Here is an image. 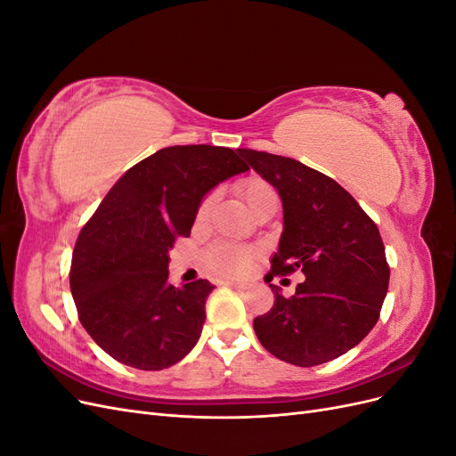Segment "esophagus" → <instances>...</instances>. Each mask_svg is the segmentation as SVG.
<instances>
[{
	"label": "esophagus",
	"instance_id": "34e87169",
	"mask_svg": "<svg viewBox=\"0 0 456 456\" xmlns=\"http://www.w3.org/2000/svg\"><path fill=\"white\" fill-rule=\"evenodd\" d=\"M224 285H226V287H232V289H238V291H243V289L249 287L245 281H232V280H226Z\"/></svg>",
	"mask_w": 456,
	"mask_h": 456
}]
</instances>
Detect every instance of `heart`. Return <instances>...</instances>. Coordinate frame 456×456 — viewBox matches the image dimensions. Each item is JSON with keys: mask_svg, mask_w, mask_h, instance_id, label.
<instances>
[{"mask_svg": "<svg viewBox=\"0 0 456 456\" xmlns=\"http://www.w3.org/2000/svg\"><path fill=\"white\" fill-rule=\"evenodd\" d=\"M238 191L249 209H253L260 201L275 198L272 188L265 181H260V178H247V181L238 184ZM211 205L213 196H207L200 205L198 218H205L209 215ZM207 260H209V266L218 273H243L251 265L253 251L233 243H215L209 253H207Z\"/></svg>", "mask_w": 456, "mask_h": 456, "instance_id": "heart-1", "label": "heart"}]
</instances>
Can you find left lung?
Wrapping results in <instances>:
<instances>
[{
    "mask_svg": "<svg viewBox=\"0 0 456 456\" xmlns=\"http://www.w3.org/2000/svg\"><path fill=\"white\" fill-rule=\"evenodd\" d=\"M283 203V232L272 273L300 270L293 297H275L255 317V333L272 355L298 367L327 363L360 344L377 325L390 268L377 224L333 178L293 158L238 150Z\"/></svg>",
    "mask_w": 456,
    "mask_h": 456,
    "instance_id": "8db88e82",
    "label": "left lung"
}]
</instances>
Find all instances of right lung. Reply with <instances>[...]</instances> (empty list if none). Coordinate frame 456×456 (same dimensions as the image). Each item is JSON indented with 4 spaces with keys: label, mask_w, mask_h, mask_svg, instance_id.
<instances>
[{
    "label": "right lung",
    "mask_w": 456,
    "mask_h": 456,
    "mask_svg": "<svg viewBox=\"0 0 456 456\" xmlns=\"http://www.w3.org/2000/svg\"><path fill=\"white\" fill-rule=\"evenodd\" d=\"M245 171L232 148L169 146L133 165L108 191L79 232L70 270L79 322L108 355L159 370L196 346L215 285H171L169 251L190 236L205 196Z\"/></svg>",
    "instance_id": "1"
}]
</instances>
